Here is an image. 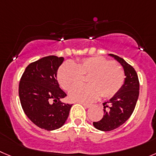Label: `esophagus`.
Masks as SVG:
<instances>
[{
    "label": "esophagus",
    "instance_id": "34e87169",
    "mask_svg": "<svg viewBox=\"0 0 156 156\" xmlns=\"http://www.w3.org/2000/svg\"><path fill=\"white\" fill-rule=\"evenodd\" d=\"M81 104H82L83 106L84 107H86V108H90V107H91V106H92L91 104H87V103H81Z\"/></svg>",
    "mask_w": 156,
    "mask_h": 156
}]
</instances>
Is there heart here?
I'll list each match as a JSON object with an SVG mask.
<instances>
[{
    "label": "heart",
    "mask_w": 156,
    "mask_h": 156,
    "mask_svg": "<svg viewBox=\"0 0 156 156\" xmlns=\"http://www.w3.org/2000/svg\"><path fill=\"white\" fill-rule=\"evenodd\" d=\"M83 76H89L90 84L76 87L69 93L72 100L80 103L95 101L100 96L112 97L125 81V72L121 65L99 56L83 58L76 64L66 62L59 68L57 80L62 88L69 91L81 83Z\"/></svg>",
    "instance_id": "1"
}]
</instances>
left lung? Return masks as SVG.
<instances>
[{
	"instance_id": "left-lung-1",
	"label": "left lung",
	"mask_w": 156,
	"mask_h": 156,
	"mask_svg": "<svg viewBox=\"0 0 156 156\" xmlns=\"http://www.w3.org/2000/svg\"><path fill=\"white\" fill-rule=\"evenodd\" d=\"M122 66L125 72V82L121 90L103 103L104 115L93 126L101 131H111L118 128L131 116L136 107L139 94V81L134 68L116 55L110 54Z\"/></svg>"
}]
</instances>
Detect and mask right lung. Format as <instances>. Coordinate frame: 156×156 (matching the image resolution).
Listing matches in <instances>:
<instances>
[{
    "instance_id": "1",
    "label": "right lung",
    "mask_w": 156,
    "mask_h": 156,
    "mask_svg": "<svg viewBox=\"0 0 156 156\" xmlns=\"http://www.w3.org/2000/svg\"><path fill=\"white\" fill-rule=\"evenodd\" d=\"M63 60V57L48 56L30 63L19 83L23 112L35 125L48 131L65 123L73 105L60 101L66 96L57 80V70Z\"/></svg>"
}]
</instances>
